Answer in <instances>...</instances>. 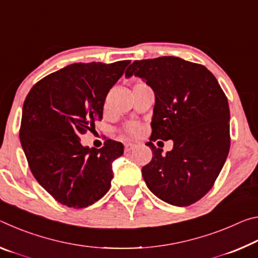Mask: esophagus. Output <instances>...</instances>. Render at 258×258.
Listing matches in <instances>:
<instances>
[{"mask_svg": "<svg viewBox=\"0 0 258 258\" xmlns=\"http://www.w3.org/2000/svg\"><path fill=\"white\" fill-rule=\"evenodd\" d=\"M134 143H132V142H128V143H125V146H124V150H125V152H128V151H131L134 148Z\"/></svg>", "mask_w": 258, "mask_h": 258, "instance_id": "esophagus-1", "label": "esophagus"}]
</instances>
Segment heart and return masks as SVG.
I'll list each match as a JSON object with an SVG mask.
<instances>
[{
    "label": "heart",
    "mask_w": 258,
    "mask_h": 258,
    "mask_svg": "<svg viewBox=\"0 0 258 258\" xmlns=\"http://www.w3.org/2000/svg\"><path fill=\"white\" fill-rule=\"evenodd\" d=\"M139 130H140L139 125L138 124H134V123L127 125V127H126V131H127V133L131 134V135L138 134L139 133Z\"/></svg>",
    "instance_id": "obj_1"
}]
</instances>
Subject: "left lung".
Masks as SVG:
<instances>
[{
	"mask_svg": "<svg viewBox=\"0 0 258 258\" xmlns=\"http://www.w3.org/2000/svg\"><path fill=\"white\" fill-rule=\"evenodd\" d=\"M138 76L155 93L152 159L142 167L147 186L173 206H189L207 194L230 150V109L215 76L177 56L134 61L125 77ZM172 139L162 155L151 141Z\"/></svg>",
	"mask_w": 258,
	"mask_h": 258,
	"instance_id": "8db88e82",
	"label": "left lung"
}]
</instances>
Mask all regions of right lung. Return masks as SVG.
<instances>
[{
  "label": "right lung",
  "mask_w": 258,
  "mask_h": 258,
  "mask_svg": "<svg viewBox=\"0 0 258 258\" xmlns=\"http://www.w3.org/2000/svg\"><path fill=\"white\" fill-rule=\"evenodd\" d=\"M128 63L69 64L36 83L25 100L19 138L29 168L64 206H89L110 187L112 163L123 155V145L107 140L95 149L83 146L80 137L102 119L109 90Z\"/></svg>",
  "instance_id": "add662e5"
}]
</instances>
